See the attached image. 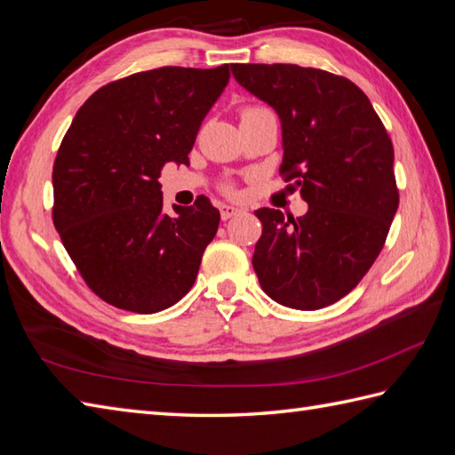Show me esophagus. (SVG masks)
I'll list each match as a JSON object with an SVG mask.
<instances>
[{
	"label": "esophagus",
	"instance_id": "obj_1",
	"mask_svg": "<svg viewBox=\"0 0 455 455\" xmlns=\"http://www.w3.org/2000/svg\"><path fill=\"white\" fill-rule=\"evenodd\" d=\"M219 211H220V219H223V220H228L230 217H235L240 209H238V207H232V205H225V204H223V205L219 207Z\"/></svg>",
	"mask_w": 455,
	"mask_h": 455
}]
</instances>
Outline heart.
<instances>
[{"instance_id": "b5f03b06", "label": "heart", "mask_w": 455, "mask_h": 455, "mask_svg": "<svg viewBox=\"0 0 455 455\" xmlns=\"http://www.w3.org/2000/svg\"><path fill=\"white\" fill-rule=\"evenodd\" d=\"M261 112H269V108L266 107H259V104H248V107H244L240 110V118H248V116H253V114H261ZM227 194H235V189H232L230 184H227L225 188Z\"/></svg>"}]
</instances>
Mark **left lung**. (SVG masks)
Segmentation results:
<instances>
[{"label":"left lung","mask_w":455,"mask_h":455,"mask_svg":"<svg viewBox=\"0 0 455 455\" xmlns=\"http://www.w3.org/2000/svg\"><path fill=\"white\" fill-rule=\"evenodd\" d=\"M235 79L279 114L284 182L308 213L253 211L263 230L251 266L267 297L318 310L351 292L379 256L399 205L394 145L347 77L294 63H232Z\"/></svg>","instance_id":"8db88e82"}]
</instances>
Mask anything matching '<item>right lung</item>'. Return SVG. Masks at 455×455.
Segmentation results:
<instances>
[{"label": "right lung", "instance_id": "1", "mask_svg": "<svg viewBox=\"0 0 455 455\" xmlns=\"http://www.w3.org/2000/svg\"><path fill=\"white\" fill-rule=\"evenodd\" d=\"M228 79V63L133 73L92 92L63 135L52 219L83 281L116 308L155 314L194 287L220 213L199 196L164 215L158 178L189 164Z\"/></svg>", "mask_w": 455, "mask_h": 455}]
</instances>
